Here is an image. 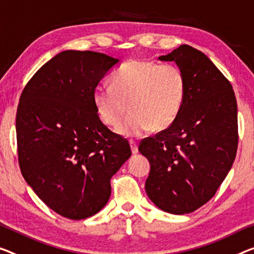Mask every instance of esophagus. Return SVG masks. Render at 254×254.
<instances>
[{"mask_svg":"<svg viewBox=\"0 0 254 254\" xmlns=\"http://www.w3.org/2000/svg\"><path fill=\"white\" fill-rule=\"evenodd\" d=\"M129 144H130V149H131L132 154H136V153H137V152H138L137 143H136L134 139H130V140H129Z\"/></svg>","mask_w":254,"mask_h":254,"instance_id":"obj_1","label":"esophagus"}]
</instances>
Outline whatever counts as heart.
Wrapping results in <instances>:
<instances>
[{
  "mask_svg": "<svg viewBox=\"0 0 254 254\" xmlns=\"http://www.w3.org/2000/svg\"><path fill=\"white\" fill-rule=\"evenodd\" d=\"M112 85H99L93 102L100 118L120 135L136 137L153 128L170 127L181 114L186 95V76L179 65L150 60H130L117 69Z\"/></svg>",
  "mask_w": 254,
  "mask_h": 254,
  "instance_id": "b5f03b06",
  "label": "heart"
}]
</instances>
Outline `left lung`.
<instances>
[{"label": "left lung", "mask_w": 254, "mask_h": 254, "mask_svg": "<svg viewBox=\"0 0 254 254\" xmlns=\"http://www.w3.org/2000/svg\"><path fill=\"white\" fill-rule=\"evenodd\" d=\"M161 61L186 76L182 111L170 127L146 137L138 150L149 159L150 200L163 211L193 212L213 197L231 170L239 144L237 103L229 80L201 51L181 45Z\"/></svg>", "instance_id": "obj_1"}]
</instances>
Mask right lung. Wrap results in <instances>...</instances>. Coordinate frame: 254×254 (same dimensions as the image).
Instances as JSON below:
<instances>
[{"mask_svg": "<svg viewBox=\"0 0 254 254\" xmlns=\"http://www.w3.org/2000/svg\"><path fill=\"white\" fill-rule=\"evenodd\" d=\"M118 59L64 51L35 72L18 105V161L44 203L72 220L107 204L111 177L131 155L126 138L101 122L93 92Z\"/></svg>", "mask_w": 254, "mask_h": 254, "instance_id": "right-lung-1", "label": "right lung"}]
</instances>
